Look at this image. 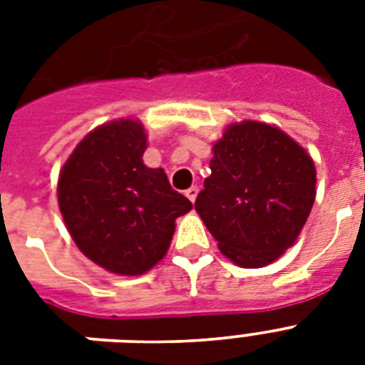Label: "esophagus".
I'll use <instances>...</instances> for the list:
<instances>
[{
    "label": "esophagus",
    "mask_w": 365,
    "mask_h": 365,
    "mask_svg": "<svg viewBox=\"0 0 365 365\" xmlns=\"http://www.w3.org/2000/svg\"><path fill=\"white\" fill-rule=\"evenodd\" d=\"M197 195H199V187H197V185H191V187H189L187 191H185V197H187V199L191 200V202H195V199H197Z\"/></svg>",
    "instance_id": "obj_1"
}]
</instances>
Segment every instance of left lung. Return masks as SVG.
<instances>
[{"mask_svg":"<svg viewBox=\"0 0 365 365\" xmlns=\"http://www.w3.org/2000/svg\"><path fill=\"white\" fill-rule=\"evenodd\" d=\"M212 174L195 200L225 257L257 269L299 237L317 197V168L305 149L277 126L231 125L214 143Z\"/></svg>","mask_w":365,"mask_h":365,"instance_id":"left-lung-1","label":"left lung"}]
</instances>
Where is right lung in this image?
I'll return each instance as SVG.
<instances>
[{"label": "right lung", "mask_w": 365, "mask_h": 365, "mask_svg": "<svg viewBox=\"0 0 365 365\" xmlns=\"http://www.w3.org/2000/svg\"><path fill=\"white\" fill-rule=\"evenodd\" d=\"M140 121L119 119L77 143L58 178V206L77 248L106 271L136 277L165 257L176 217L193 205L163 168L143 165Z\"/></svg>", "instance_id": "add662e5"}]
</instances>
